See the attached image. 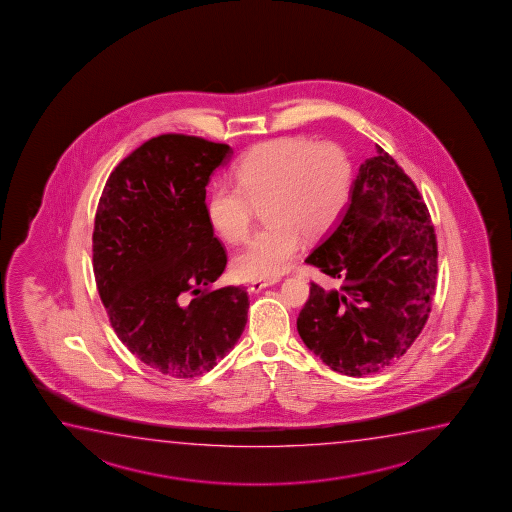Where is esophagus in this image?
<instances>
[{"instance_id":"34e87169","label":"esophagus","mask_w":512,"mask_h":512,"mask_svg":"<svg viewBox=\"0 0 512 512\" xmlns=\"http://www.w3.org/2000/svg\"><path fill=\"white\" fill-rule=\"evenodd\" d=\"M280 282V278H268V280H255L252 282V287H250V291L252 292H260L262 289H266V287H271V285L278 284Z\"/></svg>"}]
</instances>
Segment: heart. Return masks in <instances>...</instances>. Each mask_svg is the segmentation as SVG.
I'll return each mask as SVG.
<instances>
[{"instance_id": "b5f03b06", "label": "heart", "mask_w": 512, "mask_h": 512, "mask_svg": "<svg viewBox=\"0 0 512 512\" xmlns=\"http://www.w3.org/2000/svg\"><path fill=\"white\" fill-rule=\"evenodd\" d=\"M237 184L220 182L207 198V218L227 241L248 236L253 204L264 205L266 227L234 257L241 278H275L291 266L307 237L326 234L344 213L353 163L337 143L284 136L259 143L234 168Z\"/></svg>"}]
</instances>
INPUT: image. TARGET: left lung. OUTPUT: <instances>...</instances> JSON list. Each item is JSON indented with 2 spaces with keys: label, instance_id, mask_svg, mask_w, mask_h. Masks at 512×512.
<instances>
[{
  "label": "left lung",
  "instance_id": "left-lung-1",
  "mask_svg": "<svg viewBox=\"0 0 512 512\" xmlns=\"http://www.w3.org/2000/svg\"><path fill=\"white\" fill-rule=\"evenodd\" d=\"M339 223L307 264L340 278L310 285L298 333L330 369L360 378L397 362L431 314L438 244L427 205L395 159L376 145Z\"/></svg>",
  "mask_w": 512,
  "mask_h": 512
}]
</instances>
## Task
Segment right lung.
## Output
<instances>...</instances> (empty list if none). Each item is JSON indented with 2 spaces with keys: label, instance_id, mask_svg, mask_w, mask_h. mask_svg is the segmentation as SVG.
<instances>
[{
  "label": "right lung",
  "instance_id": "add662e5",
  "mask_svg": "<svg viewBox=\"0 0 512 512\" xmlns=\"http://www.w3.org/2000/svg\"><path fill=\"white\" fill-rule=\"evenodd\" d=\"M230 156L225 143L161 134L118 163L97 205L95 284L111 326L172 378L209 372L248 321L244 287L209 291L227 253L207 218L205 186Z\"/></svg>",
  "mask_w": 512,
  "mask_h": 512
}]
</instances>
